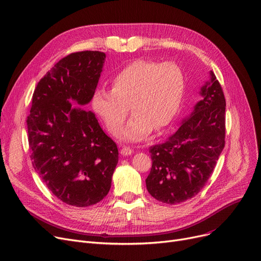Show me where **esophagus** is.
Listing matches in <instances>:
<instances>
[{
    "label": "esophagus",
    "instance_id": "obj_1",
    "mask_svg": "<svg viewBox=\"0 0 261 261\" xmlns=\"http://www.w3.org/2000/svg\"><path fill=\"white\" fill-rule=\"evenodd\" d=\"M133 152V150L130 148V147H128V146H124V147H122V148L120 149V153L122 154V155H129V154H131Z\"/></svg>",
    "mask_w": 261,
    "mask_h": 261
}]
</instances>
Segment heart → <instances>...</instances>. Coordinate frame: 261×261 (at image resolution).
<instances>
[{
    "instance_id": "b5f03b06",
    "label": "heart",
    "mask_w": 261,
    "mask_h": 261,
    "mask_svg": "<svg viewBox=\"0 0 261 261\" xmlns=\"http://www.w3.org/2000/svg\"><path fill=\"white\" fill-rule=\"evenodd\" d=\"M187 80L177 63L140 59L124 66L112 79V89L97 88L92 107L108 131L117 135L126 122L130 106L134 113L120 137L141 141L152 129L171 123L182 105Z\"/></svg>"
}]
</instances>
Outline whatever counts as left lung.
Here are the masks:
<instances>
[{
  "label": "left lung",
  "mask_w": 261,
  "mask_h": 261,
  "mask_svg": "<svg viewBox=\"0 0 261 261\" xmlns=\"http://www.w3.org/2000/svg\"><path fill=\"white\" fill-rule=\"evenodd\" d=\"M210 75L193 114L165 142L149 147L152 165L146 187L152 197L168 205L198 194L224 149L226 101L217 76L212 71Z\"/></svg>",
  "instance_id": "obj_1"
}]
</instances>
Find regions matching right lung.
I'll use <instances>...</instances> for the list:
<instances>
[{
    "label": "right lung",
    "mask_w": 261,
    "mask_h": 261,
    "mask_svg": "<svg viewBox=\"0 0 261 261\" xmlns=\"http://www.w3.org/2000/svg\"><path fill=\"white\" fill-rule=\"evenodd\" d=\"M106 54L65 56L34 90L27 119L31 160L51 193L73 207H88L109 193L118 162L116 143L84 108L93 98Z\"/></svg>",
    "instance_id": "right-lung-1"
}]
</instances>
